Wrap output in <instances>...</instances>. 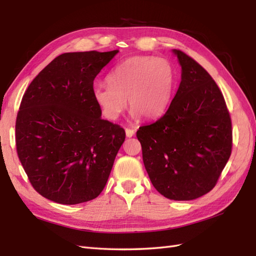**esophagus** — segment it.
<instances>
[{"mask_svg":"<svg viewBox=\"0 0 256 256\" xmlns=\"http://www.w3.org/2000/svg\"><path fill=\"white\" fill-rule=\"evenodd\" d=\"M125 133H126V136L128 138H132V136H134V134H135V130H133V128H125Z\"/></svg>","mask_w":256,"mask_h":256,"instance_id":"34e87169","label":"esophagus"}]
</instances>
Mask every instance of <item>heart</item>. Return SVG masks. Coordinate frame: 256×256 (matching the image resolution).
I'll return each instance as SVG.
<instances>
[{
	"mask_svg": "<svg viewBox=\"0 0 256 256\" xmlns=\"http://www.w3.org/2000/svg\"><path fill=\"white\" fill-rule=\"evenodd\" d=\"M106 82L92 86V99L108 120H116L131 106L132 118H154L166 110L170 103L174 72L164 58L132 56L113 67Z\"/></svg>",
	"mask_w": 256,
	"mask_h": 256,
	"instance_id": "1",
	"label": "heart"
}]
</instances>
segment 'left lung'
Masks as SVG:
<instances>
[{
    "mask_svg": "<svg viewBox=\"0 0 256 256\" xmlns=\"http://www.w3.org/2000/svg\"><path fill=\"white\" fill-rule=\"evenodd\" d=\"M182 81L166 113L136 132L155 189L172 200L209 192L230 158L232 123L224 94L208 72L174 50Z\"/></svg>",
    "mask_w": 256,
    "mask_h": 256,
    "instance_id": "left-lung-1",
    "label": "left lung"
}]
</instances>
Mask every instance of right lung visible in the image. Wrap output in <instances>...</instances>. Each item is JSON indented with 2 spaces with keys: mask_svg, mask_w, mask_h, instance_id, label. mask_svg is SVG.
Returning <instances> with one entry per match:
<instances>
[{
  "mask_svg": "<svg viewBox=\"0 0 256 256\" xmlns=\"http://www.w3.org/2000/svg\"><path fill=\"white\" fill-rule=\"evenodd\" d=\"M118 52L62 54L25 91L16 116V150L42 197L77 204L96 198L106 187L125 131L101 118L91 90Z\"/></svg>",
  "mask_w": 256,
  "mask_h": 256,
  "instance_id": "right-lung-1",
  "label": "right lung"
}]
</instances>
